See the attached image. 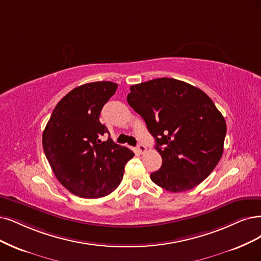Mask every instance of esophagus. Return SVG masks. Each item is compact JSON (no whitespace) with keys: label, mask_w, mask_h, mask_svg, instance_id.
Returning a JSON list of instances; mask_svg holds the SVG:
<instances>
[{"label":"esophagus","mask_w":261,"mask_h":261,"mask_svg":"<svg viewBox=\"0 0 261 261\" xmlns=\"http://www.w3.org/2000/svg\"><path fill=\"white\" fill-rule=\"evenodd\" d=\"M138 150L141 152V153H143V152H145L146 151V146L144 145V144H139L138 145Z\"/></svg>","instance_id":"1"}]
</instances>
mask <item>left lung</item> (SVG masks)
<instances>
[{"instance_id":"left-lung-1","label":"left lung","mask_w":261,"mask_h":261,"mask_svg":"<svg viewBox=\"0 0 261 261\" xmlns=\"http://www.w3.org/2000/svg\"><path fill=\"white\" fill-rule=\"evenodd\" d=\"M127 101L156 141L161 168L150 174L171 192L195 188L215 169L224 151L226 121L210 96L174 79L130 87Z\"/></svg>"}]
</instances>
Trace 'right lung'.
<instances>
[{
    "instance_id": "1",
    "label": "right lung",
    "mask_w": 261,
    "mask_h": 261,
    "mask_svg": "<svg viewBox=\"0 0 261 261\" xmlns=\"http://www.w3.org/2000/svg\"><path fill=\"white\" fill-rule=\"evenodd\" d=\"M118 85L94 82L76 87L56 105L43 132L46 158L61 184L75 196L98 199L118 187L134 153L109 138L100 122L104 104Z\"/></svg>"
}]
</instances>
